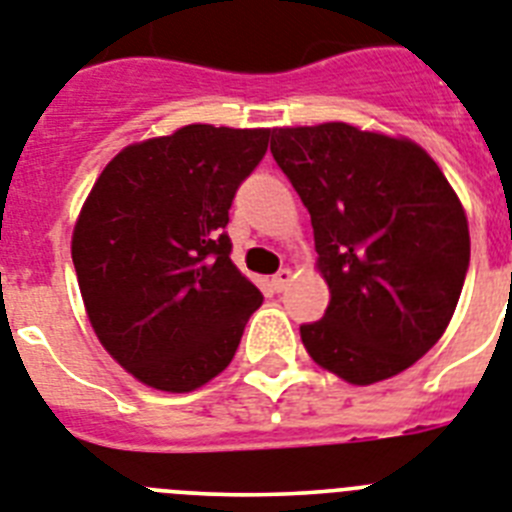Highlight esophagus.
Returning <instances> with one entry per match:
<instances>
[{"mask_svg":"<svg viewBox=\"0 0 512 512\" xmlns=\"http://www.w3.org/2000/svg\"><path fill=\"white\" fill-rule=\"evenodd\" d=\"M291 278H294V276H291V270L289 268H281L276 273V276H273V286H276L278 291H283L291 283Z\"/></svg>","mask_w":512,"mask_h":512,"instance_id":"esophagus-1","label":"esophagus"}]
</instances>
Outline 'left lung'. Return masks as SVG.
Listing matches in <instances>:
<instances>
[{
	"label": "left lung",
	"mask_w": 512,
	"mask_h": 512,
	"mask_svg": "<svg viewBox=\"0 0 512 512\" xmlns=\"http://www.w3.org/2000/svg\"><path fill=\"white\" fill-rule=\"evenodd\" d=\"M270 153L315 229L325 317L307 354L351 385L401 375L442 338L466 281L461 200L422 145L346 122L276 127Z\"/></svg>",
	"instance_id": "8db88e82"
}]
</instances>
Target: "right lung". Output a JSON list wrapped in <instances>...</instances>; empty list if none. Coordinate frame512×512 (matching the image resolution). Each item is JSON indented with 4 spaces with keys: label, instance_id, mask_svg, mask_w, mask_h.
Masks as SVG:
<instances>
[{
    "label": "right lung",
    "instance_id": "right-lung-1",
    "mask_svg": "<svg viewBox=\"0 0 512 512\" xmlns=\"http://www.w3.org/2000/svg\"><path fill=\"white\" fill-rule=\"evenodd\" d=\"M268 137L187 124L119 150L85 197L72 231L85 312L111 359L148 388L190 393L221 375L263 304L223 229Z\"/></svg>",
    "mask_w": 512,
    "mask_h": 512
}]
</instances>
